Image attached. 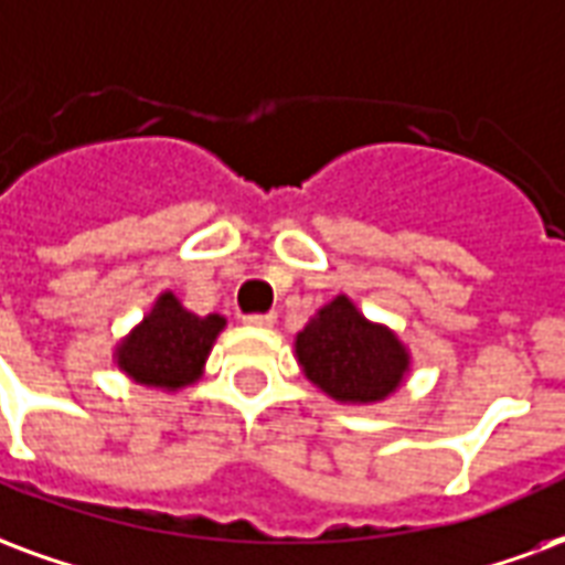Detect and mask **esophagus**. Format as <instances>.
<instances>
[{"label":"esophagus","instance_id":"obj_1","mask_svg":"<svg viewBox=\"0 0 565 565\" xmlns=\"http://www.w3.org/2000/svg\"><path fill=\"white\" fill-rule=\"evenodd\" d=\"M245 323L257 326V329H269V326H275V315H248Z\"/></svg>","mask_w":565,"mask_h":565}]
</instances>
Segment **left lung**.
<instances>
[{
    "instance_id": "8db88e82",
    "label": "left lung",
    "mask_w": 565,
    "mask_h": 565,
    "mask_svg": "<svg viewBox=\"0 0 565 565\" xmlns=\"http://www.w3.org/2000/svg\"><path fill=\"white\" fill-rule=\"evenodd\" d=\"M308 383L347 407H367L395 395L413 371L411 347L395 329L367 320L347 294L317 308L294 338Z\"/></svg>"
}]
</instances>
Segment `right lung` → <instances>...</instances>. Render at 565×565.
<instances>
[{
  "label": "right lung",
  "instance_id": "obj_1",
  "mask_svg": "<svg viewBox=\"0 0 565 565\" xmlns=\"http://www.w3.org/2000/svg\"><path fill=\"white\" fill-rule=\"evenodd\" d=\"M224 326V315H194L173 290H164L158 294L149 315L116 341L113 365L137 386L179 392L203 377L209 353Z\"/></svg>",
  "mask_w": 565,
  "mask_h": 565
}]
</instances>
